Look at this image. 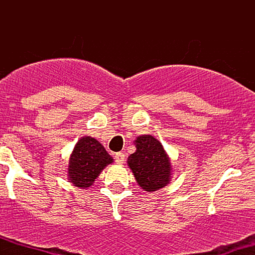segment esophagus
<instances>
[{"label":"esophagus","instance_id":"1","mask_svg":"<svg viewBox=\"0 0 255 255\" xmlns=\"http://www.w3.org/2000/svg\"><path fill=\"white\" fill-rule=\"evenodd\" d=\"M115 160L118 164H124L126 160L125 153H122V152H118V153H115Z\"/></svg>","mask_w":255,"mask_h":255}]
</instances>
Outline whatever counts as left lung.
Masks as SVG:
<instances>
[{
	"label": "left lung",
	"mask_w": 255,
	"mask_h": 255,
	"mask_svg": "<svg viewBox=\"0 0 255 255\" xmlns=\"http://www.w3.org/2000/svg\"><path fill=\"white\" fill-rule=\"evenodd\" d=\"M136 151L128 157V165L144 191L154 192L170 181V160L162 144L151 135L135 140Z\"/></svg>",
	"instance_id": "8db88e82"
}]
</instances>
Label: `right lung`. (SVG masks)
<instances>
[{"label": "right lung", "instance_id": "add662e5", "mask_svg": "<svg viewBox=\"0 0 255 255\" xmlns=\"http://www.w3.org/2000/svg\"><path fill=\"white\" fill-rule=\"evenodd\" d=\"M111 162L113 158L97 140L91 136L81 137L69 159V180L74 186L86 188Z\"/></svg>", "mask_w": 255, "mask_h": 255}]
</instances>
